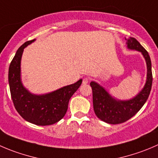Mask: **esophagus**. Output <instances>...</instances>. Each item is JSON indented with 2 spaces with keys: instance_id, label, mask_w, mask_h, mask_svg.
Listing matches in <instances>:
<instances>
[{
  "instance_id": "34e87169",
  "label": "esophagus",
  "mask_w": 158,
  "mask_h": 158,
  "mask_svg": "<svg viewBox=\"0 0 158 158\" xmlns=\"http://www.w3.org/2000/svg\"><path fill=\"white\" fill-rule=\"evenodd\" d=\"M89 78L85 77L82 79V84H83V85H85V84L89 83Z\"/></svg>"
}]
</instances>
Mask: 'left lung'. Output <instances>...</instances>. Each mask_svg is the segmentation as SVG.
<instances>
[{"label": "left lung", "instance_id": "obj_1", "mask_svg": "<svg viewBox=\"0 0 158 158\" xmlns=\"http://www.w3.org/2000/svg\"><path fill=\"white\" fill-rule=\"evenodd\" d=\"M127 48L140 52L143 56L147 65V79L144 86L130 99H116L112 96L104 87L98 82L92 81L90 85L93 90V110L99 119L110 124H118L126 122L134 116L142 108L148 99L152 85L151 61L149 54L138 41L134 38H125Z\"/></svg>", "mask_w": 158, "mask_h": 158}]
</instances>
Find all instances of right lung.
Returning a JSON list of instances; mask_svg holds the SVG:
<instances>
[{
    "instance_id": "add662e5",
    "label": "right lung",
    "mask_w": 158,
    "mask_h": 158,
    "mask_svg": "<svg viewBox=\"0 0 158 158\" xmlns=\"http://www.w3.org/2000/svg\"><path fill=\"white\" fill-rule=\"evenodd\" d=\"M35 41L26 42L17 51L9 66V86L15 109L23 119L33 124L47 126L64 117L70 98L79 88L82 79L45 94L31 93L21 81V62L24 48Z\"/></svg>"
}]
</instances>
